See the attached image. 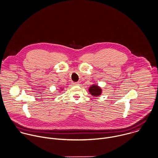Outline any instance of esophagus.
<instances>
[{
  "label": "esophagus",
  "instance_id": "obj_1",
  "mask_svg": "<svg viewBox=\"0 0 158 158\" xmlns=\"http://www.w3.org/2000/svg\"><path fill=\"white\" fill-rule=\"evenodd\" d=\"M79 82H75V83H73V85H79Z\"/></svg>",
  "mask_w": 158,
  "mask_h": 158
}]
</instances>
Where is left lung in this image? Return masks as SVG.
<instances>
[{"label":"left lung","instance_id":"obj_1","mask_svg":"<svg viewBox=\"0 0 158 158\" xmlns=\"http://www.w3.org/2000/svg\"><path fill=\"white\" fill-rule=\"evenodd\" d=\"M88 91L90 94H91V96L93 97H99L102 93V88L96 83L91 85L88 89Z\"/></svg>","mask_w":158,"mask_h":158}]
</instances>
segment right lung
Wrapping results in <instances>:
<instances>
[{
  "mask_svg": "<svg viewBox=\"0 0 158 158\" xmlns=\"http://www.w3.org/2000/svg\"><path fill=\"white\" fill-rule=\"evenodd\" d=\"M64 90V88H59V91H63Z\"/></svg>",
  "mask_w": 158,
  "mask_h": 158,
  "instance_id": "obj_1",
  "label": "right lung"
}]
</instances>
